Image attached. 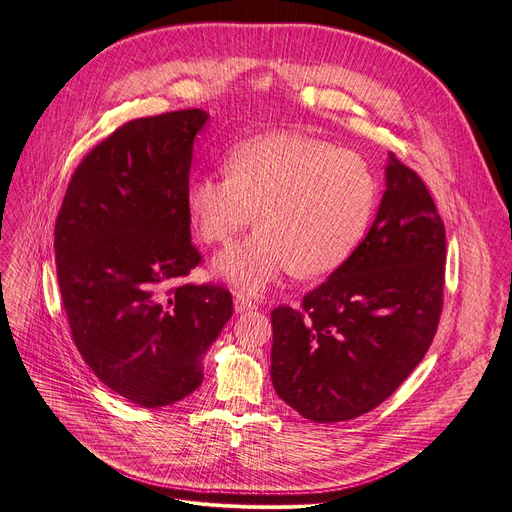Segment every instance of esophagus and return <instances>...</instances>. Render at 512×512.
Listing matches in <instances>:
<instances>
[{
  "instance_id": "34e87169",
  "label": "esophagus",
  "mask_w": 512,
  "mask_h": 512,
  "mask_svg": "<svg viewBox=\"0 0 512 512\" xmlns=\"http://www.w3.org/2000/svg\"><path fill=\"white\" fill-rule=\"evenodd\" d=\"M234 310H236V312H249V310H255V304H253V301H251L249 297L236 295V297H234Z\"/></svg>"
}]
</instances>
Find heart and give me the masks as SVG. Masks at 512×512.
I'll use <instances>...</instances> for the list:
<instances>
[{
    "mask_svg": "<svg viewBox=\"0 0 512 512\" xmlns=\"http://www.w3.org/2000/svg\"><path fill=\"white\" fill-rule=\"evenodd\" d=\"M375 202L377 181L365 158L293 132L236 145L227 175L194 177L185 189L187 215L204 242H230L257 215L259 230L215 261L221 278L253 293L291 270H337L363 242Z\"/></svg>",
    "mask_w": 512,
    "mask_h": 512,
    "instance_id": "b5f03b06",
    "label": "heart"
}]
</instances>
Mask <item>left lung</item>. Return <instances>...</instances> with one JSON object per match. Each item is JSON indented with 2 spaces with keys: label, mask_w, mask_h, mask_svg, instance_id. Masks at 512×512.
<instances>
[{
  "label": "left lung",
  "mask_w": 512,
  "mask_h": 512,
  "mask_svg": "<svg viewBox=\"0 0 512 512\" xmlns=\"http://www.w3.org/2000/svg\"><path fill=\"white\" fill-rule=\"evenodd\" d=\"M445 257V225L428 187L388 154L386 192L365 240L299 310H272L280 399L320 424L384 403L437 333Z\"/></svg>",
  "instance_id": "obj_1"
}]
</instances>
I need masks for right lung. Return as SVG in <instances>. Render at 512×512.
<instances>
[{
  "label": "right lung",
  "mask_w": 512,
  "mask_h": 512,
  "mask_svg": "<svg viewBox=\"0 0 512 512\" xmlns=\"http://www.w3.org/2000/svg\"><path fill=\"white\" fill-rule=\"evenodd\" d=\"M206 120L181 109L113 130L75 168L54 225L75 348L109 390L149 409L202 384V356L234 312L221 285H175L202 261L185 189Z\"/></svg>",
  "instance_id": "right-lung-1"
}]
</instances>
